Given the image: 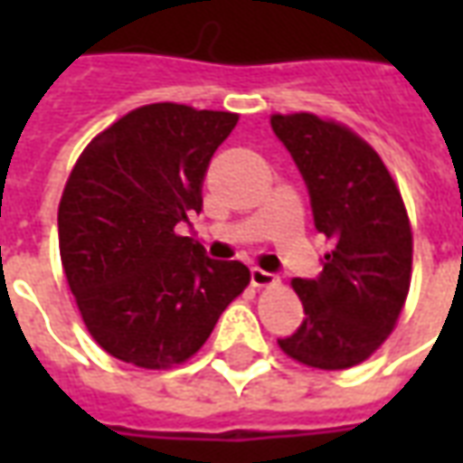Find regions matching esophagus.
I'll use <instances>...</instances> for the list:
<instances>
[{
  "instance_id": "obj_1",
  "label": "esophagus",
  "mask_w": 463,
  "mask_h": 463,
  "mask_svg": "<svg viewBox=\"0 0 463 463\" xmlns=\"http://www.w3.org/2000/svg\"><path fill=\"white\" fill-rule=\"evenodd\" d=\"M250 282L255 285V288H268V285H275V282H278V278H275L272 272L262 270V268H252Z\"/></svg>"
}]
</instances>
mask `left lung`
I'll use <instances>...</instances> for the list:
<instances>
[{"label": "left lung", "instance_id": "left-lung-1", "mask_svg": "<svg viewBox=\"0 0 463 463\" xmlns=\"http://www.w3.org/2000/svg\"><path fill=\"white\" fill-rule=\"evenodd\" d=\"M270 126L307 185L315 228L335 242L317 278L292 280L305 320L278 342L307 367H354L387 340L407 300L404 203L372 146L340 123L278 114Z\"/></svg>", "mask_w": 463, "mask_h": 463}]
</instances>
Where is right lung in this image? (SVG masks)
I'll return each instance as SVG.
<instances>
[{"label":"right lung","instance_id":"right-lung-1","mask_svg":"<svg viewBox=\"0 0 463 463\" xmlns=\"http://www.w3.org/2000/svg\"><path fill=\"white\" fill-rule=\"evenodd\" d=\"M238 123L228 111L151 104L86 146L59 203V250L86 327L111 357L181 364L250 282L178 235L203 211V181Z\"/></svg>","mask_w":463,"mask_h":463}]
</instances>
